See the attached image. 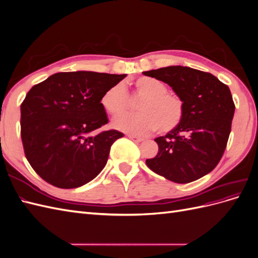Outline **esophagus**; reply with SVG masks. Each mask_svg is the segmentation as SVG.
Segmentation results:
<instances>
[{
    "mask_svg": "<svg viewBox=\"0 0 258 258\" xmlns=\"http://www.w3.org/2000/svg\"><path fill=\"white\" fill-rule=\"evenodd\" d=\"M128 138L130 139V140H132V141H135V142H141L142 141V138L141 137H138V136H134V135H129L128 136Z\"/></svg>",
    "mask_w": 258,
    "mask_h": 258,
    "instance_id": "obj_1",
    "label": "esophagus"
}]
</instances>
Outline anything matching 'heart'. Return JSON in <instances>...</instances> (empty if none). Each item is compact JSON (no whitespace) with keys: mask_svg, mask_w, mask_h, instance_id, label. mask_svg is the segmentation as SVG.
Returning a JSON list of instances; mask_svg holds the SVG:
<instances>
[{"mask_svg":"<svg viewBox=\"0 0 258 258\" xmlns=\"http://www.w3.org/2000/svg\"><path fill=\"white\" fill-rule=\"evenodd\" d=\"M136 95L144 99L139 103L140 113L119 117L114 127L136 136L147 135L158 128L162 134L174 130L184 117V104L181 98L168 92L165 83L150 76H141L130 83ZM101 105L113 117L122 115L129 107V96L122 84L107 89L101 98Z\"/></svg>","mask_w":258,"mask_h":258,"instance_id":"heart-1","label":"heart"}]
</instances>
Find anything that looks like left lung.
I'll return each mask as SVG.
<instances>
[{
  "mask_svg": "<svg viewBox=\"0 0 258 258\" xmlns=\"http://www.w3.org/2000/svg\"><path fill=\"white\" fill-rule=\"evenodd\" d=\"M172 87L184 104L179 126L158 137V153L146 159L155 173L185 184L210 173L227 145L235 103L227 85L211 73L182 66L143 72Z\"/></svg>",
  "mask_w": 258,
  "mask_h": 258,
  "instance_id": "8db88e82",
  "label": "left lung"
}]
</instances>
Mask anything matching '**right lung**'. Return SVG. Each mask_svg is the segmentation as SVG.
Instances as JSON below:
<instances>
[{
    "label": "right lung",
    "mask_w": 258,
    "mask_h": 258,
    "mask_svg": "<svg viewBox=\"0 0 258 258\" xmlns=\"http://www.w3.org/2000/svg\"><path fill=\"white\" fill-rule=\"evenodd\" d=\"M126 74L61 72L33 86L20 106L21 140L29 163L44 181L76 188L105 167L117 130L107 123L101 98Z\"/></svg>",
    "instance_id": "1"
}]
</instances>
